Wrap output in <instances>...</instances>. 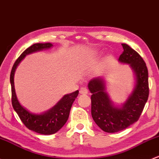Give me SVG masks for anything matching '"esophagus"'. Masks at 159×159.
Returning <instances> with one entry per match:
<instances>
[{
	"mask_svg": "<svg viewBox=\"0 0 159 159\" xmlns=\"http://www.w3.org/2000/svg\"><path fill=\"white\" fill-rule=\"evenodd\" d=\"M88 93V90L86 88H81L80 89V93L81 94H87Z\"/></svg>",
	"mask_w": 159,
	"mask_h": 159,
	"instance_id": "esophagus-1",
	"label": "esophagus"
}]
</instances>
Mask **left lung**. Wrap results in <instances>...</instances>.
<instances>
[{"instance_id":"left-lung-1","label":"left lung","mask_w":159,"mask_h":159,"mask_svg":"<svg viewBox=\"0 0 159 159\" xmlns=\"http://www.w3.org/2000/svg\"><path fill=\"white\" fill-rule=\"evenodd\" d=\"M123 52L120 62L129 64L136 75L133 91L121 107L113 105L106 91L105 81L101 78H93L88 83L92 93L91 115L96 124L106 133H116L125 129L138 121L148 98V75L146 64L137 52L123 43Z\"/></svg>"}]
</instances>
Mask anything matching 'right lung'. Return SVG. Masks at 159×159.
I'll return each mask as SVG.
<instances>
[{"mask_svg": "<svg viewBox=\"0 0 159 159\" xmlns=\"http://www.w3.org/2000/svg\"><path fill=\"white\" fill-rule=\"evenodd\" d=\"M52 46L53 45L49 43H35L27 48L13 64L11 72V78H10L11 84V93H12L11 101H12L13 109L16 112L23 124L29 129L43 135L54 134L66 124L69 116L71 105L75 101V98L78 97L79 91H76L73 93L65 95L52 109L41 114H35V113H30L26 108L21 106L20 102L18 101L16 93H15L13 77H14V72L16 67L26 55L42 51L43 49H50Z\"/></svg>", "mask_w": 159, "mask_h": 159, "instance_id": "add662e5", "label": "right lung"}]
</instances>
